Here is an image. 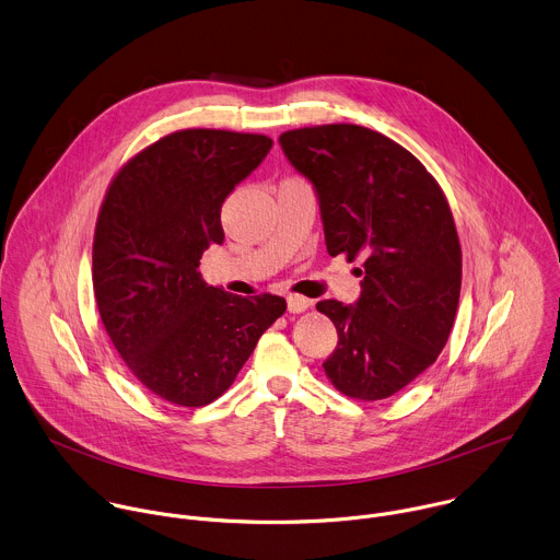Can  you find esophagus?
Listing matches in <instances>:
<instances>
[{
    "label": "esophagus",
    "instance_id": "esophagus-1",
    "mask_svg": "<svg viewBox=\"0 0 560 560\" xmlns=\"http://www.w3.org/2000/svg\"><path fill=\"white\" fill-rule=\"evenodd\" d=\"M307 307H312V301H310V299H305V296H301V294H290V296H288V310H290L292 314H301V312H305Z\"/></svg>",
    "mask_w": 560,
    "mask_h": 560
}]
</instances>
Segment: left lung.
Returning <instances> with one entry per match:
<instances>
[{"mask_svg":"<svg viewBox=\"0 0 560 560\" xmlns=\"http://www.w3.org/2000/svg\"><path fill=\"white\" fill-rule=\"evenodd\" d=\"M279 143L316 187L327 253L362 259L360 301L316 305L338 331L325 375L351 399H386L436 362L454 327L463 250L450 202L425 165L377 130L305 126Z\"/></svg>","mask_w":560,"mask_h":560,"instance_id":"left-lung-1","label":"left lung"}]
</instances>
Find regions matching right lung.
I'll return each mask as SVG.
<instances>
[{
    "instance_id": "obj_1",
    "label": "right lung",
    "mask_w": 560,
    "mask_h": 560,
    "mask_svg": "<svg viewBox=\"0 0 560 560\" xmlns=\"http://www.w3.org/2000/svg\"><path fill=\"white\" fill-rule=\"evenodd\" d=\"M272 139L215 128L176 130L113 176L93 233V294L128 371L156 397L200 408L235 382L285 299L233 296L200 279L224 242V198L268 154Z\"/></svg>"
}]
</instances>
